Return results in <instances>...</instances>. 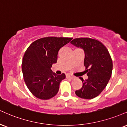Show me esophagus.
<instances>
[{
	"instance_id": "34e87169",
	"label": "esophagus",
	"mask_w": 127,
	"mask_h": 127,
	"mask_svg": "<svg viewBox=\"0 0 127 127\" xmlns=\"http://www.w3.org/2000/svg\"><path fill=\"white\" fill-rule=\"evenodd\" d=\"M66 78H70V79H73V76L71 74H69V73H68V74H66Z\"/></svg>"
}]
</instances>
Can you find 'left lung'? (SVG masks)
<instances>
[{"mask_svg": "<svg viewBox=\"0 0 127 127\" xmlns=\"http://www.w3.org/2000/svg\"><path fill=\"white\" fill-rule=\"evenodd\" d=\"M71 43L80 47L85 52L84 66L88 76L82 78V87L75 91L79 98L91 99L98 96L110 79L112 71V61L108 51L102 42L91 37L72 39Z\"/></svg>", "mask_w": 127, "mask_h": 127, "instance_id": "8db88e82", "label": "left lung"}]
</instances>
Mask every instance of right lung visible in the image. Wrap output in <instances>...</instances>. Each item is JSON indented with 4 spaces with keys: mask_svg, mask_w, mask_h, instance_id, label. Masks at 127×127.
<instances>
[{
    "mask_svg": "<svg viewBox=\"0 0 127 127\" xmlns=\"http://www.w3.org/2000/svg\"><path fill=\"white\" fill-rule=\"evenodd\" d=\"M72 37L47 36L32 42L23 58L22 69L28 88L35 97L49 99L57 94L65 73L57 75L51 68L58 59L59 50Z\"/></svg>",
    "mask_w": 127,
    "mask_h": 127,
    "instance_id": "obj_1",
    "label": "right lung"
}]
</instances>
